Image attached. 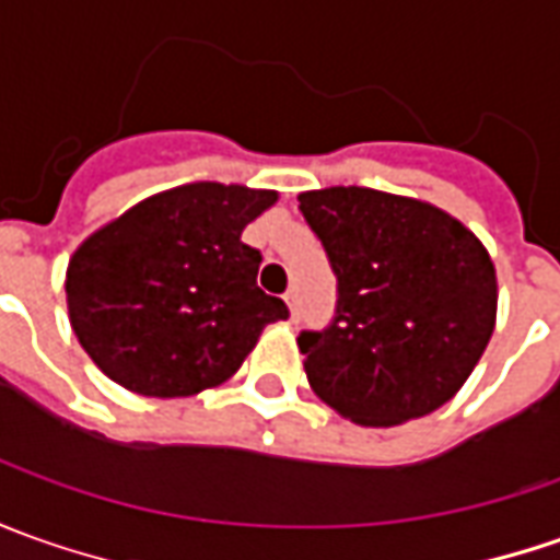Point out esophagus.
<instances>
[{
  "mask_svg": "<svg viewBox=\"0 0 560 560\" xmlns=\"http://www.w3.org/2000/svg\"><path fill=\"white\" fill-rule=\"evenodd\" d=\"M284 303H288V310H291V313H298V291H294V288L284 294Z\"/></svg>",
  "mask_w": 560,
  "mask_h": 560,
  "instance_id": "1",
  "label": "esophagus"
}]
</instances>
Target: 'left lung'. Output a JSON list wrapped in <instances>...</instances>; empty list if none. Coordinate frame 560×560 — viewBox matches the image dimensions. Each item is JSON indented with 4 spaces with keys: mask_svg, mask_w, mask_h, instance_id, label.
<instances>
[{
    "mask_svg": "<svg viewBox=\"0 0 560 560\" xmlns=\"http://www.w3.org/2000/svg\"><path fill=\"white\" fill-rule=\"evenodd\" d=\"M338 276L325 331L298 338L310 387L362 428H394L450 402L495 328V266L434 203L331 185L298 195Z\"/></svg>",
    "mask_w": 560,
    "mask_h": 560,
    "instance_id": "obj_1",
    "label": "left lung"
}]
</instances>
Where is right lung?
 <instances>
[{
	"instance_id": "obj_1",
	"label": "right lung",
	"mask_w": 560,
	"mask_h": 560,
	"mask_svg": "<svg viewBox=\"0 0 560 560\" xmlns=\"http://www.w3.org/2000/svg\"><path fill=\"white\" fill-rule=\"evenodd\" d=\"M279 191L188 183L95 229L68 262L70 328L89 359L142 396H195L242 369L284 300L257 288L247 222Z\"/></svg>"
}]
</instances>
